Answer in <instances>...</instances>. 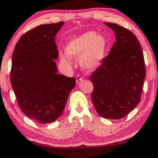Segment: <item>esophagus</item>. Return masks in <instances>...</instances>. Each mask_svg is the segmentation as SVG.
<instances>
[{"label": "esophagus", "mask_w": 158, "mask_h": 158, "mask_svg": "<svg viewBox=\"0 0 158 158\" xmlns=\"http://www.w3.org/2000/svg\"><path fill=\"white\" fill-rule=\"evenodd\" d=\"M82 79H83L82 77H81L79 75H77V83L80 82V81L82 80Z\"/></svg>", "instance_id": "esophagus-1"}]
</instances>
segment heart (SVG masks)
Listing matches in <instances>:
<instances>
[{
  "instance_id": "heart-1",
  "label": "heart",
  "mask_w": 158,
  "mask_h": 158,
  "mask_svg": "<svg viewBox=\"0 0 158 158\" xmlns=\"http://www.w3.org/2000/svg\"><path fill=\"white\" fill-rule=\"evenodd\" d=\"M108 42L103 35L96 31H89L73 38L66 45L65 51L71 57L81 58V66L87 71L98 68L105 57ZM62 63L69 64V58L65 55L61 56Z\"/></svg>"
}]
</instances>
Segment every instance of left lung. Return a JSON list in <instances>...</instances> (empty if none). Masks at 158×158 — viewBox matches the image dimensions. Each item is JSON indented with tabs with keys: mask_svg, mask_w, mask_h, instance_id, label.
<instances>
[{
	"mask_svg": "<svg viewBox=\"0 0 158 158\" xmlns=\"http://www.w3.org/2000/svg\"><path fill=\"white\" fill-rule=\"evenodd\" d=\"M104 24L115 32L116 41L109 55L90 75L92 101L100 116L119 119L140 102L145 63L141 45L132 31L115 23Z\"/></svg>",
	"mask_w": 158,
	"mask_h": 158,
	"instance_id": "left-lung-1",
	"label": "left lung"
}]
</instances>
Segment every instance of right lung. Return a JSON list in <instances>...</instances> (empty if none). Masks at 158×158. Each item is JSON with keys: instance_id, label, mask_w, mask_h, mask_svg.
Instances as JSON below:
<instances>
[{"instance_id": "right-lung-1", "label": "right lung", "mask_w": 158, "mask_h": 158, "mask_svg": "<svg viewBox=\"0 0 158 158\" xmlns=\"http://www.w3.org/2000/svg\"><path fill=\"white\" fill-rule=\"evenodd\" d=\"M64 22L43 24L25 33L12 54L11 83L19 107L40 123L62 115L76 79L57 73L55 36Z\"/></svg>"}]
</instances>
